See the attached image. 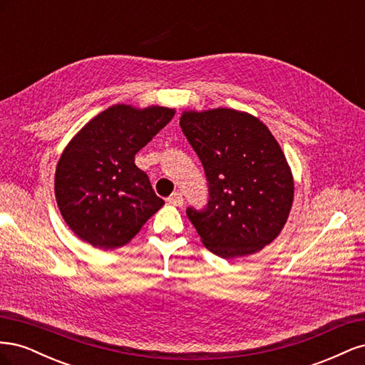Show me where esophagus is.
<instances>
[{
  "instance_id": "esophagus-1",
  "label": "esophagus",
  "mask_w": 365,
  "mask_h": 365,
  "mask_svg": "<svg viewBox=\"0 0 365 365\" xmlns=\"http://www.w3.org/2000/svg\"><path fill=\"white\" fill-rule=\"evenodd\" d=\"M168 202H169V204H172V205H176V207H181V205L184 204L182 195H181V193H178V192L172 193V195L168 197Z\"/></svg>"
}]
</instances>
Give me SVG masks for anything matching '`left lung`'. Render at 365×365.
<instances>
[{
  "label": "left lung",
  "mask_w": 365,
  "mask_h": 365,
  "mask_svg": "<svg viewBox=\"0 0 365 365\" xmlns=\"http://www.w3.org/2000/svg\"><path fill=\"white\" fill-rule=\"evenodd\" d=\"M180 126L200 157L208 204L189 207L204 247L222 259L263 250L280 235L294 201V176L268 126L231 108L182 111Z\"/></svg>",
  "instance_id": "1"
}]
</instances>
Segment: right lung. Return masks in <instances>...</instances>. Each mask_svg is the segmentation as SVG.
<instances>
[{"instance_id":"right-lung-1","label":"right lung","mask_w":365,"mask_h":365,"mask_svg":"<svg viewBox=\"0 0 365 365\" xmlns=\"http://www.w3.org/2000/svg\"><path fill=\"white\" fill-rule=\"evenodd\" d=\"M173 115V108L117 103L70 140L56 165L54 195L77 237L98 250L120 248L164 205L135 153Z\"/></svg>"}]
</instances>
